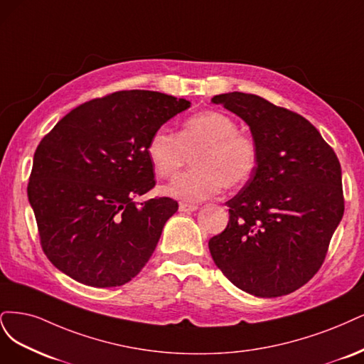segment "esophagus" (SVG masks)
Masks as SVG:
<instances>
[{
	"mask_svg": "<svg viewBox=\"0 0 364 364\" xmlns=\"http://www.w3.org/2000/svg\"><path fill=\"white\" fill-rule=\"evenodd\" d=\"M198 208L196 204H187V203H181L178 210L180 212H184V213H189V212H195V210Z\"/></svg>",
	"mask_w": 364,
	"mask_h": 364,
	"instance_id": "obj_1",
	"label": "esophagus"
}]
</instances>
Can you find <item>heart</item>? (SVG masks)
Instances as JSON below:
<instances>
[{"label":"heart","mask_w":364,"mask_h":364,"mask_svg":"<svg viewBox=\"0 0 364 364\" xmlns=\"http://www.w3.org/2000/svg\"><path fill=\"white\" fill-rule=\"evenodd\" d=\"M148 157L161 178L172 177L192 156L189 172L180 173L163 192L183 201H203L224 186L234 189L248 181L259 165V145L239 132L231 116L205 110L189 116L178 133L159 127L146 145Z\"/></svg>","instance_id":"1"}]
</instances>
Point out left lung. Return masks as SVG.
Here are the masks:
<instances>
[{
	"mask_svg": "<svg viewBox=\"0 0 364 364\" xmlns=\"http://www.w3.org/2000/svg\"><path fill=\"white\" fill-rule=\"evenodd\" d=\"M250 125L259 165L227 201V228L208 240L215 264L240 290L260 298L289 295L323 264L342 220V169L333 148L304 118L259 95L212 98Z\"/></svg>",
	"mask_w": 364,
	"mask_h": 364,
	"instance_id": "8db88e82",
	"label": "left lung"
}]
</instances>
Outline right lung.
<instances>
[{
  "label": "right lung",
  "instance_id": "1",
  "mask_svg": "<svg viewBox=\"0 0 364 364\" xmlns=\"http://www.w3.org/2000/svg\"><path fill=\"white\" fill-rule=\"evenodd\" d=\"M187 107L166 93L119 90L78 105L43 136L27 193L42 251L63 274L107 289L142 271L178 210L168 196L134 203L156 186L146 145Z\"/></svg>",
  "mask_w": 364,
  "mask_h": 364
}]
</instances>
